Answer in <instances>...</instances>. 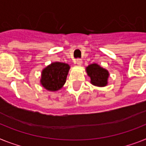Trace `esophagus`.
<instances>
[{"instance_id": "1", "label": "esophagus", "mask_w": 146, "mask_h": 146, "mask_svg": "<svg viewBox=\"0 0 146 146\" xmlns=\"http://www.w3.org/2000/svg\"><path fill=\"white\" fill-rule=\"evenodd\" d=\"M75 63L77 65H78V66H80L82 64V60L81 59H77L75 60Z\"/></svg>"}]
</instances>
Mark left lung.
Returning a JSON list of instances; mask_svg holds the SVG:
<instances>
[{
	"label": "left lung",
	"instance_id": "left-lung-1",
	"mask_svg": "<svg viewBox=\"0 0 146 146\" xmlns=\"http://www.w3.org/2000/svg\"><path fill=\"white\" fill-rule=\"evenodd\" d=\"M86 70L88 76L91 79L90 82L92 85L100 87L107 86L109 78V72L108 70L96 63L88 66Z\"/></svg>",
	"mask_w": 146,
	"mask_h": 146
}]
</instances>
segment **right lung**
Returning <instances> with one entry per match:
<instances>
[{
  "mask_svg": "<svg viewBox=\"0 0 146 146\" xmlns=\"http://www.w3.org/2000/svg\"><path fill=\"white\" fill-rule=\"evenodd\" d=\"M70 66L63 62H52L42 72L40 83L44 89L55 92L60 90L66 83Z\"/></svg>",
  "mask_w": 146,
  "mask_h": 146,
  "instance_id": "obj_1",
  "label": "right lung"
}]
</instances>
